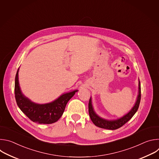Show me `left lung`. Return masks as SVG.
I'll return each instance as SVG.
<instances>
[{
	"label": "left lung",
	"instance_id": "1",
	"mask_svg": "<svg viewBox=\"0 0 159 159\" xmlns=\"http://www.w3.org/2000/svg\"><path fill=\"white\" fill-rule=\"evenodd\" d=\"M139 95L137 97V101L135 102L134 106L133 107V108L131 109V111L127 113L126 115L123 116L121 118L115 120H107L105 119H102L100 118L98 115L96 114V112L94 111L93 107L92 106V101H91V98H90L89 101V116L90 118V120H92L93 123L101 128L104 129H116L118 128H120L122 126H123L125 123H126L136 113V112L137 111L140 102V99H141V86H140V82L139 81Z\"/></svg>",
	"mask_w": 159,
	"mask_h": 159
}]
</instances>
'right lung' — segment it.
<instances>
[{"mask_svg":"<svg viewBox=\"0 0 159 159\" xmlns=\"http://www.w3.org/2000/svg\"><path fill=\"white\" fill-rule=\"evenodd\" d=\"M18 71L15 78L14 93L18 107L32 121L39 124H52L57 121L62 116L65 106L78 90L63 94L54 101L39 104L31 101L25 97L20 89L18 80Z\"/></svg>","mask_w":159,"mask_h":159,"instance_id":"add662e5","label":"right lung"}]
</instances>
